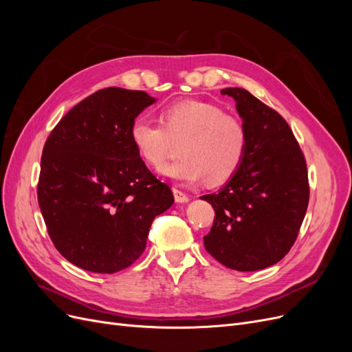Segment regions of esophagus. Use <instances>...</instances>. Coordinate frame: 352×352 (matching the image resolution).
<instances>
[{
    "instance_id": "obj_1",
    "label": "esophagus",
    "mask_w": 352,
    "mask_h": 352,
    "mask_svg": "<svg viewBox=\"0 0 352 352\" xmlns=\"http://www.w3.org/2000/svg\"><path fill=\"white\" fill-rule=\"evenodd\" d=\"M173 194H175L176 202H188L189 201V197L184 192V190H180L177 188H173Z\"/></svg>"
}]
</instances>
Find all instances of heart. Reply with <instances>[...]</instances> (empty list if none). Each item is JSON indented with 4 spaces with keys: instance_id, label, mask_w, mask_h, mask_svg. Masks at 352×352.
I'll return each instance as SVG.
<instances>
[{
    "instance_id": "obj_1",
    "label": "heart",
    "mask_w": 352,
    "mask_h": 352,
    "mask_svg": "<svg viewBox=\"0 0 352 352\" xmlns=\"http://www.w3.org/2000/svg\"><path fill=\"white\" fill-rule=\"evenodd\" d=\"M131 140L153 167L162 166L175 144L182 142V158L160 172L186 186L207 179L214 185L226 182L242 166L248 148V133L239 119L216 104L195 100L167 105L162 122L138 116L131 126Z\"/></svg>"
}]
</instances>
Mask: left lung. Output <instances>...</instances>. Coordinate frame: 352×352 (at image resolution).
Listing matches in <instances>:
<instances>
[{"label": "left lung", "mask_w": 352, "mask_h": 352, "mask_svg": "<svg viewBox=\"0 0 352 352\" xmlns=\"http://www.w3.org/2000/svg\"><path fill=\"white\" fill-rule=\"evenodd\" d=\"M248 133L238 172L217 194L204 236L210 255L226 267L255 272L280 261L298 238L310 199L305 157L289 124L243 88H226Z\"/></svg>", "instance_id": "obj_1"}]
</instances>
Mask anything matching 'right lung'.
Returning <instances> with one entry per match:
<instances>
[{
    "label": "right lung",
    "instance_id": "right-lung-1",
    "mask_svg": "<svg viewBox=\"0 0 352 352\" xmlns=\"http://www.w3.org/2000/svg\"><path fill=\"white\" fill-rule=\"evenodd\" d=\"M154 101L144 91L100 89L63 117L42 150V217L57 251L83 270L129 267L153 220L175 202L131 140L132 122Z\"/></svg>",
    "mask_w": 352,
    "mask_h": 352
}]
</instances>
